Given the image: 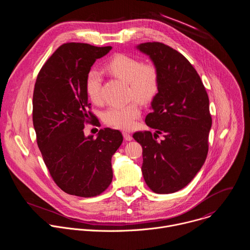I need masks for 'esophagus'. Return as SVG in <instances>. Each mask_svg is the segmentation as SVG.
<instances>
[{"label": "esophagus", "instance_id": "34e87169", "mask_svg": "<svg viewBox=\"0 0 250 250\" xmlns=\"http://www.w3.org/2000/svg\"><path fill=\"white\" fill-rule=\"evenodd\" d=\"M123 135H124V137H125V140H127V141L132 140V136H131V134H129V133H127V132H123Z\"/></svg>", "mask_w": 250, "mask_h": 250}]
</instances>
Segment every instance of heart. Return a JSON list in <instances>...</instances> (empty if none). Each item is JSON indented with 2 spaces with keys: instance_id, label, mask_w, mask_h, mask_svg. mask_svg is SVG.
<instances>
[{
  "instance_id": "1",
  "label": "heart",
  "mask_w": 250,
  "mask_h": 250,
  "mask_svg": "<svg viewBox=\"0 0 250 250\" xmlns=\"http://www.w3.org/2000/svg\"><path fill=\"white\" fill-rule=\"evenodd\" d=\"M104 71L127 84V98L142 104L150 103L157 95L160 84L159 71L151 62L144 63L139 58L119 53L104 65ZM85 92L94 104L102 98V77L97 71H90L85 79ZM141 114L140 104L132 101L123 106H111L104 114L106 125L120 129H130Z\"/></svg>"
}]
</instances>
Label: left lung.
I'll list each match as a JSON object with an SVG mask.
<instances>
[{
    "mask_svg": "<svg viewBox=\"0 0 250 250\" xmlns=\"http://www.w3.org/2000/svg\"><path fill=\"white\" fill-rule=\"evenodd\" d=\"M159 71L160 84L146 124L155 129L137 131L142 146L141 171L147 186L157 194L183 189L207 158L211 126L207 91L193 65L180 52L161 42L140 43ZM158 134L164 139L157 141Z\"/></svg>",
    "mask_w": 250,
    "mask_h": 250,
    "instance_id": "obj_1",
    "label": "left lung"
}]
</instances>
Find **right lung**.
Returning <instances> with one entry per match:
<instances>
[{
    "label": "right lung",
    "instance_id": "add662e5",
    "mask_svg": "<svg viewBox=\"0 0 250 250\" xmlns=\"http://www.w3.org/2000/svg\"><path fill=\"white\" fill-rule=\"evenodd\" d=\"M112 49L88 43L62 44L41 69L34 85L32 122L39 148L56 185L65 193L95 197L113 180L112 156L123 135L112 128L85 136L94 115L85 79L95 61Z\"/></svg>",
    "mask_w": 250,
    "mask_h": 250
}]
</instances>
